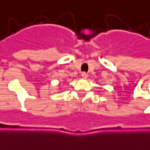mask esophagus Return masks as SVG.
Returning <instances> with one entry per match:
<instances>
[{
  "mask_svg": "<svg viewBox=\"0 0 150 150\" xmlns=\"http://www.w3.org/2000/svg\"><path fill=\"white\" fill-rule=\"evenodd\" d=\"M81 75H82V79H87V77H88V74L86 72H82Z\"/></svg>",
  "mask_w": 150,
  "mask_h": 150,
  "instance_id": "obj_1",
  "label": "esophagus"
}]
</instances>
